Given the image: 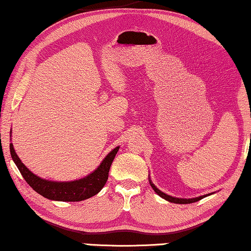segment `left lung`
<instances>
[{
	"instance_id": "8db88e82",
	"label": "left lung",
	"mask_w": 251,
	"mask_h": 251,
	"mask_svg": "<svg viewBox=\"0 0 251 251\" xmlns=\"http://www.w3.org/2000/svg\"><path fill=\"white\" fill-rule=\"evenodd\" d=\"M149 181H150V185H151V187L153 188V190L158 194V195L163 198V200H166L168 201H170V203H175V204H190V203H195V201H198L200 200H201V198L206 197L208 195H211V194H207V195H203V196H198V197H195V198H179V197H174V196H170L168 195V194L163 193L160 190L159 188H156V186L153 184L151 178H150L149 176ZM213 194V193H212Z\"/></svg>"
}]
</instances>
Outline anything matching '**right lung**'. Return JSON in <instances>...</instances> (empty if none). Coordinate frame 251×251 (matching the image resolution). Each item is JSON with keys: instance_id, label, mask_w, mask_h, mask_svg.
Here are the masks:
<instances>
[{"instance_id": "1", "label": "right lung", "mask_w": 251, "mask_h": 251, "mask_svg": "<svg viewBox=\"0 0 251 251\" xmlns=\"http://www.w3.org/2000/svg\"><path fill=\"white\" fill-rule=\"evenodd\" d=\"M119 147H116L114 150L104 156V159L99 164L98 168L91 174L85 177L72 181H53L47 179L40 178L31 173L24 163L21 162L20 158L14 151L13 144L10 143V153L12 160L18 167L22 177L28 182L31 188L50 201H80L88 200V198L95 196L106 185L109 173L110 166L113 160L117 154Z\"/></svg>"}]
</instances>
